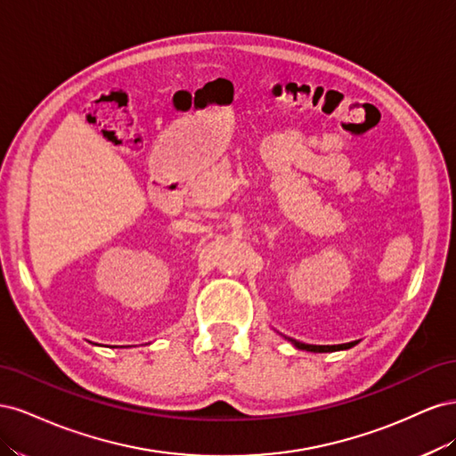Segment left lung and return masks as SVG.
<instances>
[{"instance_id":"8db88e82","label":"left lung","mask_w":456,"mask_h":456,"mask_svg":"<svg viewBox=\"0 0 456 456\" xmlns=\"http://www.w3.org/2000/svg\"><path fill=\"white\" fill-rule=\"evenodd\" d=\"M295 346L300 350H306V352H335V350H346L352 348L355 342H348V344H337V346H314V344H302L298 340H293Z\"/></svg>"}]
</instances>
